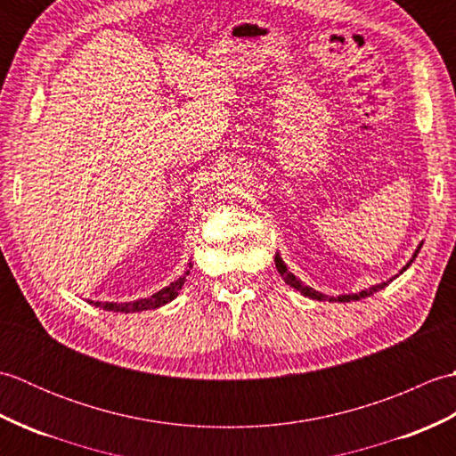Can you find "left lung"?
I'll return each mask as SVG.
<instances>
[{"instance_id": "obj_1", "label": "left lung", "mask_w": 456, "mask_h": 456, "mask_svg": "<svg viewBox=\"0 0 456 456\" xmlns=\"http://www.w3.org/2000/svg\"><path fill=\"white\" fill-rule=\"evenodd\" d=\"M419 248H421V245L418 247V250H415V255H413V258L410 260L408 265H405V268H408L413 260H415V256H418V253H419ZM274 263H276V268H278V273H280V276H282L284 280H286V284H289L292 288H296L299 294H304V296H307V297H312V299H319V302H358V299H362V297H368V296H372L374 292H378V289H382L384 286H388L386 282H382V284H378V286H372V288H368V289H362V292H358V294H351V296H337V297H331V296H325V294H319V292H315L314 288H309V286H304L302 282H299V280L289 273L288 270V266L282 263V258H280V255H276V258H274ZM403 268V270H405ZM402 270V273H403Z\"/></svg>"}]
</instances>
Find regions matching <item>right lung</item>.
<instances>
[{
	"label": "right lung",
	"mask_w": 456,
	"mask_h": 456,
	"mask_svg": "<svg viewBox=\"0 0 456 456\" xmlns=\"http://www.w3.org/2000/svg\"><path fill=\"white\" fill-rule=\"evenodd\" d=\"M188 274H190V270H186V274H183L182 278H178L176 282H172L170 286L162 288L160 292L152 294L151 297L134 299V302H125V304H113V302H90V304H94L95 307L108 309V312H121V314H134V312H144V309H157V307H160L164 304L172 302V299L178 296L183 282H186V276Z\"/></svg>",
	"instance_id": "1"
}]
</instances>
